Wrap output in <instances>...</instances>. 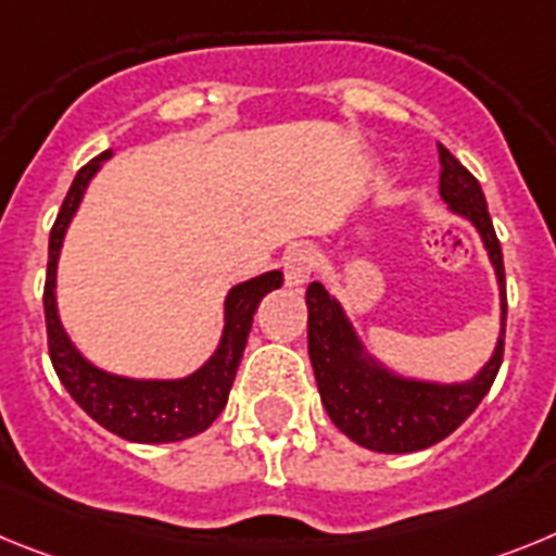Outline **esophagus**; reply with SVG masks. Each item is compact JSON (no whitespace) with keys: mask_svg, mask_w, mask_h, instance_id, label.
Wrapping results in <instances>:
<instances>
[{"mask_svg":"<svg viewBox=\"0 0 556 556\" xmlns=\"http://www.w3.org/2000/svg\"><path fill=\"white\" fill-rule=\"evenodd\" d=\"M316 271V254L311 249H293L288 257H285V282L291 288H302V285L311 279V274Z\"/></svg>","mask_w":556,"mask_h":556,"instance_id":"obj_1","label":"esophagus"}]
</instances>
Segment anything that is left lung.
Segmentation results:
<instances>
[{
    "instance_id": "obj_1",
    "label": "left lung",
    "mask_w": 556,
    "mask_h": 556,
    "mask_svg": "<svg viewBox=\"0 0 556 556\" xmlns=\"http://www.w3.org/2000/svg\"><path fill=\"white\" fill-rule=\"evenodd\" d=\"M439 148V192L456 215L479 229L501 288V336L490 364L470 383L439 386L405 380L364 358L344 311L321 282L307 288V352L327 414L352 442L378 453H414L451 437L495 383L504 361L506 279L498 235L479 181L445 144Z\"/></svg>"
}]
</instances>
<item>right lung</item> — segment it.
Listing matches in <instances>:
<instances>
[{
  "label": "right lung",
  "instance_id": "1",
  "mask_svg": "<svg viewBox=\"0 0 556 556\" xmlns=\"http://www.w3.org/2000/svg\"><path fill=\"white\" fill-rule=\"evenodd\" d=\"M111 156V151L100 153L77 170L70 192H66L61 212L50 231V257H47L45 282V318H47V346L55 375L61 378L66 392L72 394L80 408L105 431L117 433L142 445H162L178 442L195 433L206 431L215 417L224 412L229 389L238 375L243 358L245 341H249L254 311L268 291H277L282 285V274L268 271L243 285H235L226 296V327L218 352L198 371L185 380H131L117 378L109 371L91 366L80 352L72 346L64 327L58 321L55 307V265L64 243L66 226L75 215L91 176L100 170V162Z\"/></svg>",
  "mask_w": 556,
  "mask_h": 556
}]
</instances>
